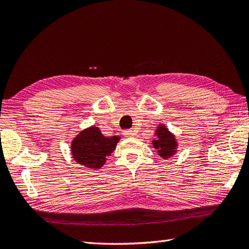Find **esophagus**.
<instances>
[{
    "mask_svg": "<svg viewBox=\"0 0 249 249\" xmlns=\"http://www.w3.org/2000/svg\"><path fill=\"white\" fill-rule=\"evenodd\" d=\"M124 135L125 137H133L134 135H135V133L132 130H126V131L124 132Z\"/></svg>",
    "mask_w": 249,
    "mask_h": 249,
    "instance_id": "34e87169",
    "label": "esophagus"
}]
</instances>
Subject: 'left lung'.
<instances>
[{
    "instance_id": "obj_1",
    "label": "left lung",
    "mask_w": 249,
    "mask_h": 249,
    "mask_svg": "<svg viewBox=\"0 0 249 249\" xmlns=\"http://www.w3.org/2000/svg\"><path fill=\"white\" fill-rule=\"evenodd\" d=\"M156 134L158 139L153 141V145L157 149L160 157L167 159V158L176 153L177 141L175 136L164 125H160L158 127Z\"/></svg>"
}]
</instances>
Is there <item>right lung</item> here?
<instances>
[{
	"label": "right lung",
	"instance_id": "right-lung-1",
	"mask_svg": "<svg viewBox=\"0 0 249 249\" xmlns=\"http://www.w3.org/2000/svg\"><path fill=\"white\" fill-rule=\"evenodd\" d=\"M120 137L103 136L99 127L91 126L81 132L72 141L73 159L87 168H101L106 158L115 149Z\"/></svg>",
	"mask_w": 249,
	"mask_h": 249
}]
</instances>
